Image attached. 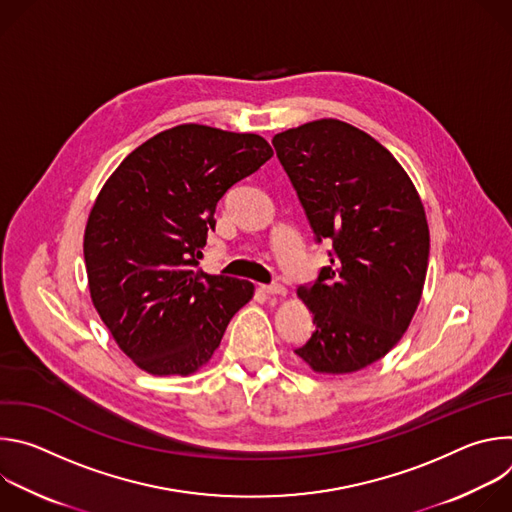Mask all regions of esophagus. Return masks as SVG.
<instances>
[{
    "label": "esophagus",
    "mask_w": 512,
    "mask_h": 512,
    "mask_svg": "<svg viewBox=\"0 0 512 512\" xmlns=\"http://www.w3.org/2000/svg\"><path fill=\"white\" fill-rule=\"evenodd\" d=\"M261 289L265 291V294H269V296H285V294H287V289H285V285H281V283L261 285Z\"/></svg>",
    "instance_id": "obj_1"
}]
</instances>
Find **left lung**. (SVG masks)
Returning a JSON list of instances; mask_svg holds the SVG:
<instances>
[{"instance_id": "1", "label": "left lung", "mask_w": 512, "mask_h": 512, "mask_svg": "<svg viewBox=\"0 0 512 512\" xmlns=\"http://www.w3.org/2000/svg\"><path fill=\"white\" fill-rule=\"evenodd\" d=\"M330 265L298 298L314 314L296 354L314 373H356L383 358L419 306L429 259L421 198L393 154L344 121L318 119L273 137Z\"/></svg>"}]
</instances>
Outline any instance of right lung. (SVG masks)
<instances>
[{
	"label": "right lung",
	"mask_w": 512,
	"mask_h": 512,
	"mask_svg": "<svg viewBox=\"0 0 512 512\" xmlns=\"http://www.w3.org/2000/svg\"><path fill=\"white\" fill-rule=\"evenodd\" d=\"M273 156L255 133L184 123L135 148L101 188L85 229L95 310L150 375H192L253 298L247 279L198 269L216 202Z\"/></svg>",
	"instance_id": "add662e5"
}]
</instances>
